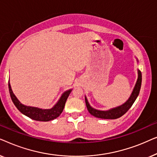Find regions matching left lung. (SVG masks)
Wrapping results in <instances>:
<instances>
[{
	"instance_id": "left-lung-1",
	"label": "left lung",
	"mask_w": 157,
	"mask_h": 157,
	"mask_svg": "<svg viewBox=\"0 0 157 157\" xmlns=\"http://www.w3.org/2000/svg\"><path fill=\"white\" fill-rule=\"evenodd\" d=\"M137 61H138V60H137ZM141 80H142V78H141V72L139 70H138V78H137L136 83L135 84L134 90H133L129 98L124 104L116 107V108L109 109L108 111H100L92 108L90 106L89 102H88L86 97H85L86 105L88 111H89V112L92 116H94V117L96 118H100V119H116L122 117L132 107L133 104L136 101L137 96H139L141 86Z\"/></svg>"
}]
</instances>
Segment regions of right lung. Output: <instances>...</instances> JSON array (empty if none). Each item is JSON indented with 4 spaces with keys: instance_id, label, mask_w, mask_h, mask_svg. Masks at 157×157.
<instances>
[{
    "instance_id": "1",
    "label": "right lung",
    "mask_w": 157,
    "mask_h": 157,
    "mask_svg": "<svg viewBox=\"0 0 157 157\" xmlns=\"http://www.w3.org/2000/svg\"><path fill=\"white\" fill-rule=\"evenodd\" d=\"M8 89H9L10 98H11L13 102L16 106V108L23 114L27 116L28 117L31 118L35 121H48L59 117L63 111L66 100H67L70 93L71 92V89L64 92L60 98L59 101L56 103V104L53 108L50 109H42L36 108V107L25 106V105L21 104L18 98H16V96L14 95L11 87H10L9 81H8Z\"/></svg>"
}]
</instances>
